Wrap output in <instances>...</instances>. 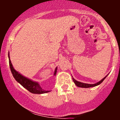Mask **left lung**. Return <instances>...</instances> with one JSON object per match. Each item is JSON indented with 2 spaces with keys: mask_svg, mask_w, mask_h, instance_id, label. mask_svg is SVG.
<instances>
[{
  "mask_svg": "<svg viewBox=\"0 0 120 120\" xmlns=\"http://www.w3.org/2000/svg\"><path fill=\"white\" fill-rule=\"evenodd\" d=\"M107 76H105V77L104 78H103L102 79H101V81H100L99 82H97V83H95V84H87V83H82V82H78V81H76L75 79H74L73 78H72L73 79V82H74V83L75 84V85H76L77 86L79 87H83V88H89V87H94V86H98V85H100V83H101V82H103V81L104 80V79L107 77Z\"/></svg>",
  "mask_w": 120,
  "mask_h": 120,
  "instance_id": "obj_1",
  "label": "left lung"
}]
</instances>
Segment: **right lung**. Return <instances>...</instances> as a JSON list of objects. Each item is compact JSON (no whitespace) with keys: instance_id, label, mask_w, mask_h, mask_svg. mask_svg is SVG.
Returning <instances> with one entry per match:
<instances>
[{"instance_id":"right-lung-1","label":"right lung","mask_w":120,"mask_h":120,"mask_svg":"<svg viewBox=\"0 0 120 120\" xmlns=\"http://www.w3.org/2000/svg\"><path fill=\"white\" fill-rule=\"evenodd\" d=\"M8 57H9V67H10L11 71L13 77L15 78V79L19 83L21 84L22 86L24 87V88L27 89L30 93L33 94H38L47 93L50 91H46L42 89V88L40 86L38 82H34V81L30 80V79H28V78L25 77L24 76H23L22 75H21L18 71H16V70H15L13 66H12L10 59H9V53H8ZM56 72H57V68H56L55 69L54 75H56Z\"/></svg>"}]
</instances>
